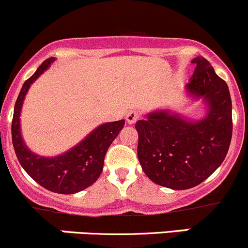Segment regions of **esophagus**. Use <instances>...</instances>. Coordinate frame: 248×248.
Segmentation results:
<instances>
[{"label": "esophagus", "instance_id": "1", "mask_svg": "<svg viewBox=\"0 0 248 248\" xmlns=\"http://www.w3.org/2000/svg\"><path fill=\"white\" fill-rule=\"evenodd\" d=\"M139 119H140V114H139V111H137V110H131V111L127 112L126 120L129 124H134V122L138 121Z\"/></svg>", "mask_w": 248, "mask_h": 248}]
</instances>
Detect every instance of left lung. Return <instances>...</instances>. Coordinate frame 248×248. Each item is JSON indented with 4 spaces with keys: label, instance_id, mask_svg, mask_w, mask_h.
Listing matches in <instances>:
<instances>
[{
    "label": "left lung",
    "instance_id": "left-lung-1",
    "mask_svg": "<svg viewBox=\"0 0 248 248\" xmlns=\"http://www.w3.org/2000/svg\"><path fill=\"white\" fill-rule=\"evenodd\" d=\"M192 63L196 71L187 90L209 103L207 116L193 124L157 111L136 124L142 170L155 184L172 189L192 188L206 180L224 161L232 140L228 85L204 57H196Z\"/></svg>",
    "mask_w": 248,
    "mask_h": 248
}]
</instances>
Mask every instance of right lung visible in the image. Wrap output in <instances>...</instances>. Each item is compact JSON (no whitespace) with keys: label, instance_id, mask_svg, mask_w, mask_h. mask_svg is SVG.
Segmentation results:
<instances>
[{"label":"right lung","instance_id":"right-lung-1","mask_svg":"<svg viewBox=\"0 0 248 248\" xmlns=\"http://www.w3.org/2000/svg\"><path fill=\"white\" fill-rule=\"evenodd\" d=\"M54 57L46 59L34 74L24 82L16 102L12 121V140L17 161L42 187L61 194H73L91 186L103 170L107 150L124 127V121L109 122L99 126L79 145L54 158L32 154L24 144L20 133V110L30 85L50 66Z\"/></svg>","mask_w":248,"mask_h":248}]
</instances>
